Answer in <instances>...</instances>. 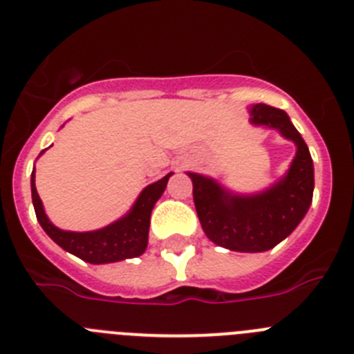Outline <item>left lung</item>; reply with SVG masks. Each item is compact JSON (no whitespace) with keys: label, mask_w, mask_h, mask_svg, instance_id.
I'll return each mask as SVG.
<instances>
[{"label":"left lung","mask_w":354,"mask_h":354,"mask_svg":"<svg viewBox=\"0 0 354 354\" xmlns=\"http://www.w3.org/2000/svg\"><path fill=\"white\" fill-rule=\"evenodd\" d=\"M253 124L278 129L296 143V156L286 177L257 195H232L200 174H192L193 200L205 236L218 246L234 252H266L298 227L312 204L314 165L301 134L283 109L253 104Z\"/></svg>","instance_id":"obj_1"}]
</instances>
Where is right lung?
Returning <instances> with one entry per match:
<instances>
[{"label": "right lung", "instance_id": "right-lung-1", "mask_svg": "<svg viewBox=\"0 0 354 354\" xmlns=\"http://www.w3.org/2000/svg\"><path fill=\"white\" fill-rule=\"evenodd\" d=\"M170 175H165L161 180L147 186L140 193L138 200L134 202L133 209L124 218L93 232H67L49 221L44 212L42 200L37 193L35 170L31 171V200L40 227L56 245L90 264H108V262L140 257L145 252L149 243L150 212L165 192Z\"/></svg>", "mask_w": 354, "mask_h": 354}]
</instances>
